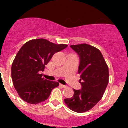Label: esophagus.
<instances>
[{"mask_svg": "<svg viewBox=\"0 0 128 128\" xmlns=\"http://www.w3.org/2000/svg\"><path fill=\"white\" fill-rule=\"evenodd\" d=\"M60 86H61L62 88H66L67 87L66 86H64V85H62V84H60Z\"/></svg>", "mask_w": 128, "mask_h": 128, "instance_id": "esophagus-1", "label": "esophagus"}]
</instances>
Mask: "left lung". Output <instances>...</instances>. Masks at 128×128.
<instances>
[{"instance_id":"8db88e82","label":"left lung","mask_w":128,"mask_h":128,"mask_svg":"<svg viewBox=\"0 0 128 128\" xmlns=\"http://www.w3.org/2000/svg\"><path fill=\"white\" fill-rule=\"evenodd\" d=\"M70 48L80 58L78 72L82 88L73 89V96L64 102L71 110L84 113L94 108L104 96L109 82V70L102 54L96 48L87 44Z\"/></svg>"}]
</instances>
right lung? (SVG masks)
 I'll use <instances>...</instances> for the list:
<instances>
[{
  "label": "right lung",
  "mask_w": 128,
  "mask_h": 128,
  "mask_svg": "<svg viewBox=\"0 0 128 128\" xmlns=\"http://www.w3.org/2000/svg\"><path fill=\"white\" fill-rule=\"evenodd\" d=\"M67 47V44L35 39L21 48L13 62L11 74L14 87L24 101L30 104L44 102L59 86V82L48 80L40 74L55 53Z\"/></svg>",
  "instance_id": "obj_1"
}]
</instances>
